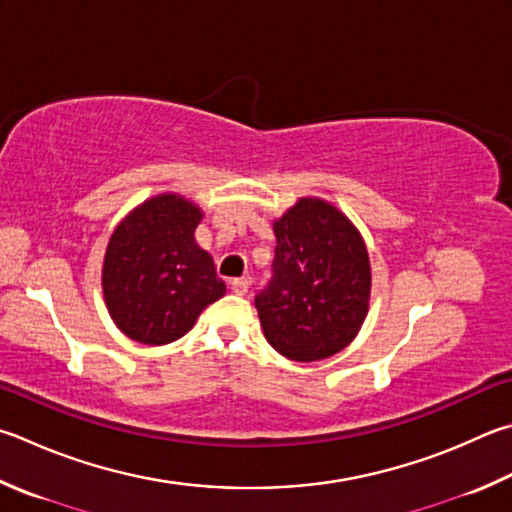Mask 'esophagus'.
<instances>
[{
  "label": "esophagus",
  "mask_w": 512,
  "mask_h": 512,
  "mask_svg": "<svg viewBox=\"0 0 512 512\" xmlns=\"http://www.w3.org/2000/svg\"><path fill=\"white\" fill-rule=\"evenodd\" d=\"M248 286H250V282L246 280V277L230 282V288H232V293H235V295H246L248 293Z\"/></svg>",
  "instance_id": "34e87169"
}]
</instances>
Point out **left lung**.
Here are the masks:
<instances>
[{
    "label": "left lung",
    "instance_id": "left-lung-1",
    "mask_svg": "<svg viewBox=\"0 0 512 512\" xmlns=\"http://www.w3.org/2000/svg\"><path fill=\"white\" fill-rule=\"evenodd\" d=\"M273 232V277L255 297L268 345L295 362L336 356L369 311L365 239L345 212L318 197L297 199Z\"/></svg>",
    "mask_w": 512,
    "mask_h": 512
}]
</instances>
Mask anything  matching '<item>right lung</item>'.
Segmentation results:
<instances>
[{
  "label": "right lung",
  "instance_id": "1",
  "mask_svg": "<svg viewBox=\"0 0 512 512\" xmlns=\"http://www.w3.org/2000/svg\"><path fill=\"white\" fill-rule=\"evenodd\" d=\"M203 210L174 192L143 201L109 237L102 295L116 327L141 345L179 340L226 293L194 230Z\"/></svg>",
  "mask_w": 512,
  "mask_h": 512
}]
</instances>
